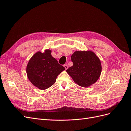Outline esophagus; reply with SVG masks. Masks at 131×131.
<instances>
[{"instance_id": "1", "label": "esophagus", "mask_w": 131, "mask_h": 131, "mask_svg": "<svg viewBox=\"0 0 131 131\" xmlns=\"http://www.w3.org/2000/svg\"><path fill=\"white\" fill-rule=\"evenodd\" d=\"M64 68H65L66 70H67V69H68V66H67V64H64Z\"/></svg>"}]
</instances>
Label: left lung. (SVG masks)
<instances>
[{"instance_id":"left-lung-1","label":"left lung","mask_w":131,"mask_h":131,"mask_svg":"<svg viewBox=\"0 0 131 131\" xmlns=\"http://www.w3.org/2000/svg\"><path fill=\"white\" fill-rule=\"evenodd\" d=\"M71 60L73 65L66 71L78 85L87 88L98 80L102 72L101 63L92 51H75Z\"/></svg>"}]
</instances>
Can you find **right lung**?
I'll use <instances>...</instances> for the list:
<instances>
[{
	"instance_id": "add662e5",
	"label": "right lung",
	"mask_w": 131,
	"mask_h": 131,
	"mask_svg": "<svg viewBox=\"0 0 131 131\" xmlns=\"http://www.w3.org/2000/svg\"><path fill=\"white\" fill-rule=\"evenodd\" d=\"M51 53L50 50H46L43 53L38 51L30 59L27 66L26 72L29 81L42 90L52 86L58 75L65 70Z\"/></svg>"
}]
</instances>
